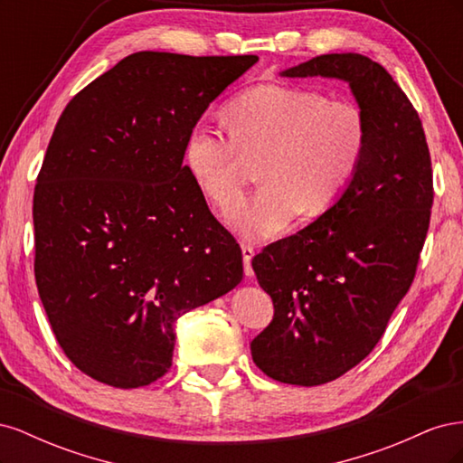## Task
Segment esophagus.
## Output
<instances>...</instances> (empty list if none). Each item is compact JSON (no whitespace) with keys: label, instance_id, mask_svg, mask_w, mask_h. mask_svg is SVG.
Returning a JSON list of instances; mask_svg holds the SVG:
<instances>
[{"label":"esophagus","instance_id":"obj_1","mask_svg":"<svg viewBox=\"0 0 463 463\" xmlns=\"http://www.w3.org/2000/svg\"><path fill=\"white\" fill-rule=\"evenodd\" d=\"M241 253H243V269H245V276H253V266H250V260L255 257V247L253 245H241Z\"/></svg>","mask_w":463,"mask_h":463}]
</instances>
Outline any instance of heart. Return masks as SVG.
<instances>
[{
	"mask_svg": "<svg viewBox=\"0 0 463 463\" xmlns=\"http://www.w3.org/2000/svg\"><path fill=\"white\" fill-rule=\"evenodd\" d=\"M230 138L204 123L185 138L184 165L194 187L222 213L240 203L259 164L262 187L233 210L245 240L284 232L299 213L326 214L352 187L367 146V121L347 100L291 85H259L226 106Z\"/></svg>",
	"mask_w": 463,
	"mask_h": 463,
	"instance_id": "heart-1",
	"label": "heart"
}]
</instances>
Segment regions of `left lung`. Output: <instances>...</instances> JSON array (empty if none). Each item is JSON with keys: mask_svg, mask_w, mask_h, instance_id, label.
<instances>
[{"mask_svg": "<svg viewBox=\"0 0 463 463\" xmlns=\"http://www.w3.org/2000/svg\"><path fill=\"white\" fill-rule=\"evenodd\" d=\"M282 77H334L352 89L367 146L352 187L326 214L253 259L274 318L250 342L278 383L318 386L354 369L408 293L430 222L432 167L421 119L386 69L325 53Z\"/></svg>", "mask_w": 463, "mask_h": 463, "instance_id": "1", "label": "left lung"}]
</instances>
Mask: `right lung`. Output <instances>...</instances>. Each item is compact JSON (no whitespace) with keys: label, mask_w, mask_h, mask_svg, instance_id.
I'll return each mask as SVG.
<instances>
[{"label":"right lung","mask_w":463,"mask_h":463,"mask_svg":"<svg viewBox=\"0 0 463 463\" xmlns=\"http://www.w3.org/2000/svg\"><path fill=\"white\" fill-rule=\"evenodd\" d=\"M257 61L137 52L55 125L34 187V276L55 338L94 381H158L175 320L243 279L241 249L187 175L184 146Z\"/></svg>","instance_id":"right-lung-1"}]
</instances>
